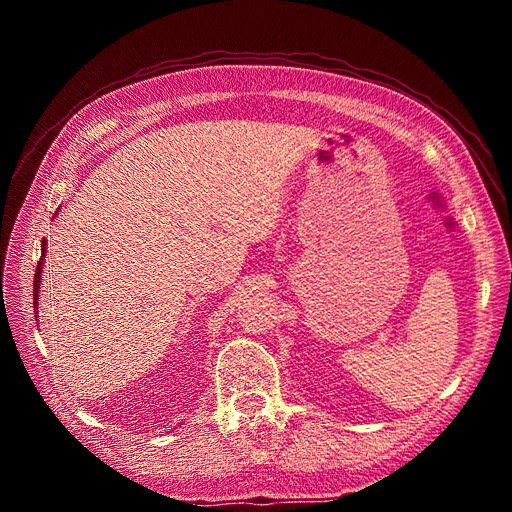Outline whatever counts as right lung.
I'll list each match as a JSON object with an SVG mask.
<instances>
[{
  "mask_svg": "<svg viewBox=\"0 0 512 512\" xmlns=\"http://www.w3.org/2000/svg\"><path fill=\"white\" fill-rule=\"evenodd\" d=\"M53 215H58V211L53 213ZM43 257H45V240H43V245H41V261H39V265H37V272H35V284H33V301H35V309H37V301H39V286H41V272H43Z\"/></svg>",
  "mask_w": 512,
  "mask_h": 512,
  "instance_id": "add662e5",
  "label": "right lung"
}]
</instances>
